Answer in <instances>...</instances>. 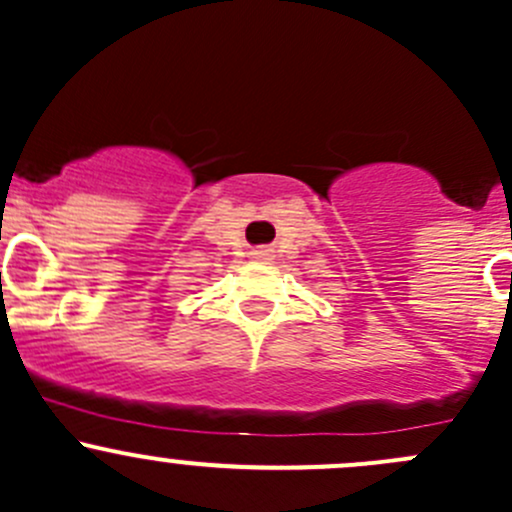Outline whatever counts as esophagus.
Returning a JSON list of instances; mask_svg holds the SVG:
<instances>
[{"instance_id":"obj_1","label":"esophagus","mask_w":512,"mask_h":512,"mask_svg":"<svg viewBox=\"0 0 512 512\" xmlns=\"http://www.w3.org/2000/svg\"><path fill=\"white\" fill-rule=\"evenodd\" d=\"M260 255H267V252H260Z\"/></svg>"}]
</instances>
